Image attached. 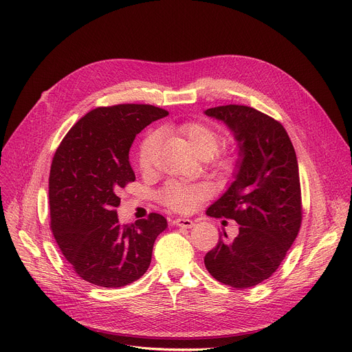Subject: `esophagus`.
Listing matches in <instances>:
<instances>
[{"label":"esophagus","instance_id":"esophagus-1","mask_svg":"<svg viewBox=\"0 0 352 352\" xmlns=\"http://www.w3.org/2000/svg\"><path fill=\"white\" fill-rule=\"evenodd\" d=\"M173 224L177 226V227H181V228H192L195 226V223L189 219H182V217H178L175 220H173Z\"/></svg>","mask_w":352,"mask_h":352}]
</instances>
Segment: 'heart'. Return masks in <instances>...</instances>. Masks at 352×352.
I'll list each match as a JSON object with an SVG mask.
<instances>
[{
	"label": "heart",
	"mask_w": 352,
	"mask_h": 352,
	"mask_svg": "<svg viewBox=\"0 0 352 352\" xmlns=\"http://www.w3.org/2000/svg\"><path fill=\"white\" fill-rule=\"evenodd\" d=\"M171 131L184 138L196 157L210 159L219 147V135L208 125L200 122H185L171 128ZM159 143L157 133H148L140 143L138 150V163L142 170L152 164L155 150ZM205 196L204 189L196 185H182L177 182L168 184L162 192V200L166 206L177 212H188L196 206Z\"/></svg>",
	"instance_id": "obj_1"
}]
</instances>
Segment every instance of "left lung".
Segmentation results:
<instances>
[{"label": "left lung", "mask_w": 352, "mask_h": 352, "mask_svg": "<svg viewBox=\"0 0 352 352\" xmlns=\"http://www.w3.org/2000/svg\"><path fill=\"white\" fill-rule=\"evenodd\" d=\"M205 114L221 121L238 146L234 179L206 213L239 224L232 241L224 231L205 266L223 284L254 287L278 269L300 227L296 155L284 126L252 107L230 104Z\"/></svg>", "instance_id": "obj_1"}]
</instances>
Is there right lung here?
Returning a JSON list of instances; mask_svg holds the SVG:
<instances>
[{
  "mask_svg": "<svg viewBox=\"0 0 352 352\" xmlns=\"http://www.w3.org/2000/svg\"><path fill=\"white\" fill-rule=\"evenodd\" d=\"M148 104L100 107L63 139L48 179L52 231L63 255L83 280L106 288L140 278L156 238L167 228L157 213L121 224L118 190L135 181L129 150L148 124L167 117Z\"/></svg>",
  "mask_w": 352,
  "mask_h": 352,
  "instance_id": "right-lung-1",
  "label": "right lung"
}]
</instances>
